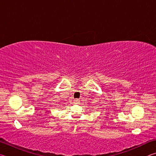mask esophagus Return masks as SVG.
I'll list each match as a JSON object with an SVG mask.
<instances>
[{
  "label": "esophagus",
  "mask_w": 156,
  "mask_h": 156,
  "mask_svg": "<svg viewBox=\"0 0 156 156\" xmlns=\"http://www.w3.org/2000/svg\"><path fill=\"white\" fill-rule=\"evenodd\" d=\"M79 100L78 99H75L74 100H73V103L74 104H78L79 103Z\"/></svg>",
  "instance_id": "34e87169"
}]
</instances>
